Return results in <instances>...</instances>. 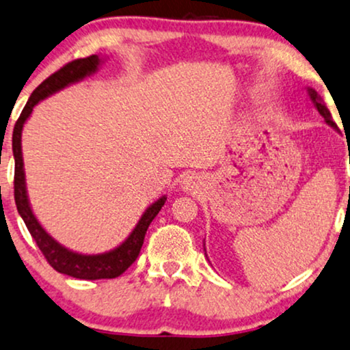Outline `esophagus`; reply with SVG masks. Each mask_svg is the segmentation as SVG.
I'll return each mask as SVG.
<instances>
[{"label":"esophagus","instance_id":"esophagus-1","mask_svg":"<svg viewBox=\"0 0 350 350\" xmlns=\"http://www.w3.org/2000/svg\"><path fill=\"white\" fill-rule=\"evenodd\" d=\"M202 187V179L200 176L197 174H189L180 180V189L184 192H191V193H197V191H200Z\"/></svg>","mask_w":350,"mask_h":350}]
</instances>
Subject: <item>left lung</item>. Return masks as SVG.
<instances>
[{"label":"left lung","instance_id":"1","mask_svg":"<svg viewBox=\"0 0 350 350\" xmlns=\"http://www.w3.org/2000/svg\"><path fill=\"white\" fill-rule=\"evenodd\" d=\"M306 91H308V96H310L311 103H313L314 109H317V111L324 117V122H326L327 125H331V127L334 129V130H338V125H336L334 120H332V116H331L329 109L326 107V104H324V100H323L321 96H319L318 92L313 90V88H306ZM204 250H205V244H204ZM205 254H207V252H205Z\"/></svg>","mask_w":350,"mask_h":350}]
</instances>
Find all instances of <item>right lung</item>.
Here are the masks:
<instances>
[{
	"instance_id": "obj_1",
	"label": "right lung",
	"mask_w": 350,
	"mask_h": 350,
	"mask_svg": "<svg viewBox=\"0 0 350 350\" xmlns=\"http://www.w3.org/2000/svg\"><path fill=\"white\" fill-rule=\"evenodd\" d=\"M106 62V57H99V55H91L88 58H79L65 65L52 77H49L29 98L26 107L21 112L18 122L14 125V132H12V154H14V200L16 207L21 218L26 223L29 233L32 234L33 241L37 243L39 250L44 252L45 259L55 271L65 275L75 277V279L83 280H98V279H116L120 273H124L127 269L135 262V259L140 254L143 246V239H145L146 230H148L150 223L153 218L158 215V212L166 202L167 197H159L157 202L150 205L148 208L143 212L132 233L122 241L119 246H116L111 251L99 252V254H83V252L73 251L70 247L63 246L58 243L52 234L49 233L37 217L33 215L31 202L27 196L26 186V172H24V159H23V127L26 124L29 117L33 111V107L40 103V100L47 99L49 96L55 92L65 90L71 84L83 81L84 78L91 77L99 66Z\"/></svg>"
}]
</instances>
